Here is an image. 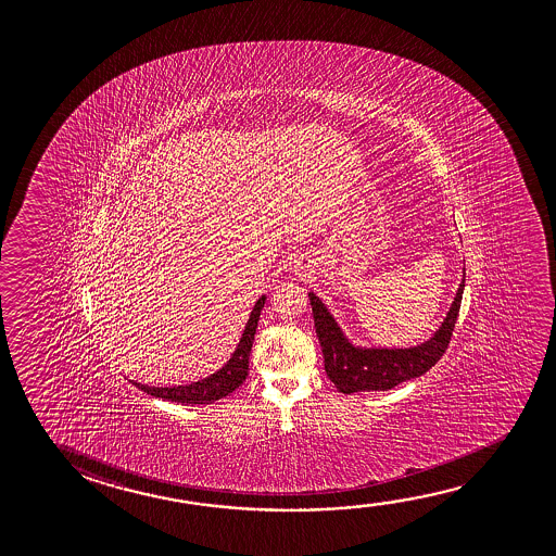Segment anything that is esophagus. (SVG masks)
<instances>
[{"label":"esophagus","mask_w":556,"mask_h":556,"mask_svg":"<svg viewBox=\"0 0 556 556\" xmlns=\"http://www.w3.org/2000/svg\"><path fill=\"white\" fill-rule=\"evenodd\" d=\"M294 271H296V275H301V277H302V275H306V274H304V267H302L301 264L294 265Z\"/></svg>","instance_id":"1"}]
</instances>
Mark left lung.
Listing matches in <instances>:
<instances>
[{
  "mask_svg": "<svg viewBox=\"0 0 556 556\" xmlns=\"http://www.w3.org/2000/svg\"><path fill=\"white\" fill-rule=\"evenodd\" d=\"M464 287L465 269L464 279L459 282V289L455 292L454 302L447 309L442 326L425 343L405 349L358 346L351 343L328 306L314 292H308L314 326L329 380L336 383L339 392L351 395L358 392H386L401 382L422 376L446 353L462 306Z\"/></svg>",
  "mask_w": 556,
  "mask_h": 556,
  "instance_id": "obj_1",
  "label": "left lung"
}]
</instances>
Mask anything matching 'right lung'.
<instances>
[{
  "instance_id": "add662e5",
  "label": "right lung",
  "mask_w": 556,
  "mask_h": 556,
  "mask_svg": "<svg viewBox=\"0 0 556 556\" xmlns=\"http://www.w3.org/2000/svg\"><path fill=\"white\" fill-rule=\"evenodd\" d=\"M265 304V294H262L254 308L250 312L247 328L242 331L240 343L237 351L228 358L227 365L219 368L217 372L211 374L200 382L188 383V386H174V388H155V386H146V383L134 382L139 390L161 397V400L173 401V403H182V405H205L211 401L227 397L228 393L235 392L240 383L247 380L248 358L254 343L255 328L260 321V314Z\"/></svg>"
}]
</instances>
